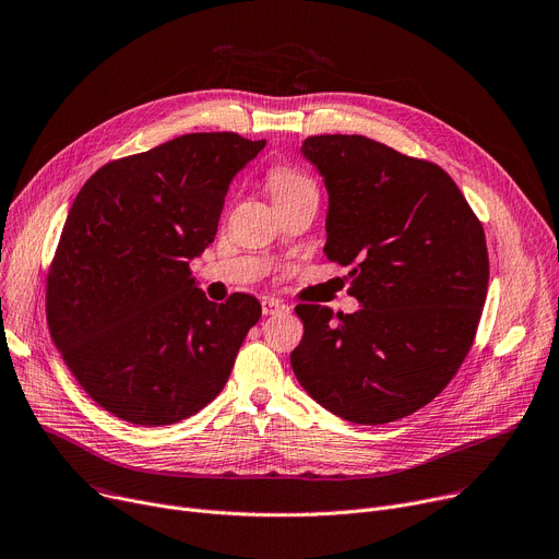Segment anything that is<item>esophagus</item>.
<instances>
[{
	"label": "esophagus",
	"mask_w": 559,
	"mask_h": 559,
	"mask_svg": "<svg viewBox=\"0 0 559 559\" xmlns=\"http://www.w3.org/2000/svg\"><path fill=\"white\" fill-rule=\"evenodd\" d=\"M287 310V306L278 299H262V314H276V312H283Z\"/></svg>",
	"instance_id": "esophagus-1"
}]
</instances>
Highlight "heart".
Here are the masks:
<instances>
[{
  "mask_svg": "<svg viewBox=\"0 0 559 559\" xmlns=\"http://www.w3.org/2000/svg\"><path fill=\"white\" fill-rule=\"evenodd\" d=\"M267 186L274 197V201H283L301 192H317L314 183L308 179V176L289 165H276L270 169L267 176Z\"/></svg>",
  "mask_w": 559,
  "mask_h": 559,
  "instance_id": "b5f03b06",
  "label": "heart"
}]
</instances>
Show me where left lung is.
Returning <instances> with one entry per match:
<instances>
[{"label":"left lung","instance_id":"1","mask_svg":"<svg viewBox=\"0 0 559 559\" xmlns=\"http://www.w3.org/2000/svg\"><path fill=\"white\" fill-rule=\"evenodd\" d=\"M301 154L329 190V260L354 264L360 310L299 304L289 362L333 415L365 426L417 413L442 392L483 314L485 230L451 176L365 135H312Z\"/></svg>","mask_w":559,"mask_h":559}]
</instances>
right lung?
I'll list each match as a JSON object with an SVG mask.
<instances>
[{
    "label": "right lung",
    "instance_id": "add662e5",
    "mask_svg": "<svg viewBox=\"0 0 559 559\" xmlns=\"http://www.w3.org/2000/svg\"><path fill=\"white\" fill-rule=\"evenodd\" d=\"M262 150L228 131L188 133L106 163L76 194L47 274V324L110 415L167 426L224 390L262 308L242 292L209 301L190 260L215 240L233 176Z\"/></svg>",
    "mask_w": 559,
    "mask_h": 559
}]
</instances>
